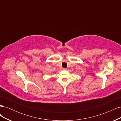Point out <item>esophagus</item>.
Here are the masks:
<instances>
[{"label":"esophagus","instance_id":"esophagus-1","mask_svg":"<svg viewBox=\"0 0 121 121\" xmlns=\"http://www.w3.org/2000/svg\"><path fill=\"white\" fill-rule=\"evenodd\" d=\"M62 69H63V70H66L67 69L66 68H63Z\"/></svg>","mask_w":121,"mask_h":121}]
</instances>
